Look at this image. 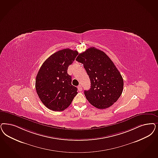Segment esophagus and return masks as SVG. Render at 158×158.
Segmentation results:
<instances>
[{
  "label": "esophagus",
  "instance_id": "1",
  "mask_svg": "<svg viewBox=\"0 0 158 158\" xmlns=\"http://www.w3.org/2000/svg\"><path fill=\"white\" fill-rule=\"evenodd\" d=\"M77 89H78V90H79V91H80V92H81L82 90V87L81 85H79L78 86H77Z\"/></svg>",
  "mask_w": 158,
  "mask_h": 158
}]
</instances>
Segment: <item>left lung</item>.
I'll return each instance as SVG.
<instances>
[{
  "mask_svg": "<svg viewBox=\"0 0 158 158\" xmlns=\"http://www.w3.org/2000/svg\"><path fill=\"white\" fill-rule=\"evenodd\" d=\"M83 64L91 86L84 93L94 107L105 109L115 103L121 95L124 81L113 62L103 51L90 47L76 59Z\"/></svg>",
  "mask_w": 158,
  "mask_h": 158,
  "instance_id": "1",
  "label": "left lung"
}]
</instances>
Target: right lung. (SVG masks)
<instances>
[{
	"label": "right lung",
	"mask_w": 158,
	"mask_h": 158,
	"mask_svg": "<svg viewBox=\"0 0 158 158\" xmlns=\"http://www.w3.org/2000/svg\"><path fill=\"white\" fill-rule=\"evenodd\" d=\"M77 54L76 50L62 49L51 55L41 66L36 76L35 89L48 109L63 111L77 94V89L72 85V77L67 73Z\"/></svg>",
	"instance_id": "right-lung-1"
}]
</instances>
